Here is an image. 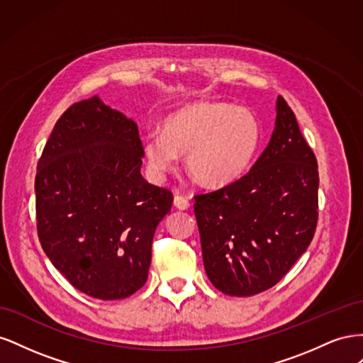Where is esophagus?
Wrapping results in <instances>:
<instances>
[{
  "label": "esophagus",
  "mask_w": 363,
  "mask_h": 363,
  "mask_svg": "<svg viewBox=\"0 0 363 363\" xmlns=\"http://www.w3.org/2000/svg\"><path fill=\"white\" fill-rule=\"evenodd\" d=\"M174 206L177 207V208H180V211H186V208H188L191 204H189V200L186 199V196H183V195H175Z\"/></svg>",
  "instance_id": "1"
}]
</instances>
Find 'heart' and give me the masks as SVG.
I'll list each match as a JSON object with an SVG mask.
<instances>
[{"label":"heart","mask_w":363,"mask_h":363,"mask_svg":"<svg viewBox=\"0 0 363 363\" xmlns=\"http://www.w3.org/2000/svg\"><path fill=\"white\" fill-rule=\"evenodd\" d=\"M262 127L248 108L221 101H196L179 108L163 123L162 131L145 139L148 162L159 171L171 169L177 152L195 182L221 188L238 180L255 160Z\"/></svg>","instance_id":"heart-1"}]
</instances>
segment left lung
Returning <instances> with one entry per match:
<instances>
[{
    "instance_id": "1",
    "label": "left lung",
    "mask_w": 363,
    "mask_h": 363,
    "mask_svg": "<svg viewBox=\"0 0 363 363\" xmlns=\"http://www.w3.org/2000/svg\"><path fill=\"white\" fill-rule=\"evenodd\" d=\"M318 184L315 152L279 96L276 128L251 169L194 196L204 268L216 289L250 296L286 276L313 239Z\"/></svg>"
}]
</instances>
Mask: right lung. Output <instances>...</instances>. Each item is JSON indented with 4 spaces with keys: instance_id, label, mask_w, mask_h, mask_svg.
I'll list each match as a JSON object with an SVG mask.
<instances>
[{
    "instance_id": "right-lung-1",
    "label": "right lung",
    "mask_w": 363,
    "mask_h": 363,
    "mask_svg": "<svg viewBox=\"0 0 363 363\" xmlns=\"http://www.w3.org/2000/svg\"><path fill=\"white\" fill-rule=\"evenodd\" d=\"M133 119L100 98L69 106L54 125L35 180L40 245L75 289L121 300L144 286L156 227L174 195L144 180Z\"/></svg>"
}]
</instances>
